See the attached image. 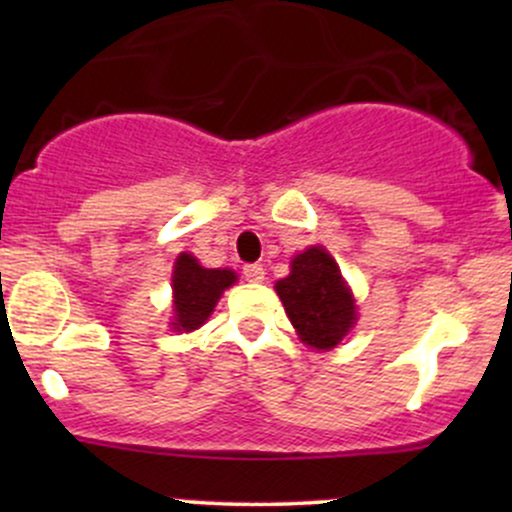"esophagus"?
Here are the masks:
<instances>
[{
    "label": "esophagus",
    "instance_id": "obj_1",
    "mask_svg": "<svg viewBox=\"0 0 512 512\" xmlns=\"http://www.w3.org/2000/svg\"><path fill=\"white\" fill-rule=\"evenodd\" d=\"M243 276L252 284H260V281H264V267L262 264H245Z\"/></svg>",
    "mask_w": 512,
    "mask_h": 512
}]
</instances>
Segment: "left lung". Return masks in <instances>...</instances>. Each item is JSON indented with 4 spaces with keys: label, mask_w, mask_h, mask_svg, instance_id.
<instances>
[{
    "label": "left lung",
    "mask_w": 512,
    "mask_h": 512,
    "mask_svg": "<svg viewBox=\"0 0 512 512\" xmlns=\"http://www.w3.org/2000/svg\"><path fill=\"white\" fill-rule=\"evenodd\" d=\"M274 289L298 337L310 349H334L356 325L354 293L322 245H313L293 257L291 274L276 281Z\"/></svg>",
    "instance_id": "obj_1"
}]
</instances>
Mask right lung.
Masks as SVG:
<instances>
[{
    "label": "right lung",
    "mask_w": 512,
    "mask_h": 512,
    "mask_svg": "<svg viewBox=\"0 0 512 512\" xmlns=\"http://www.w3.org/2000/svg\"><path fill=\"white\" fill-rule=\"evenodd\" d=\"M238 281L231 269H207L197 257L182 252L173 269V327L175 332H192L214 313L221 293Z\"/></svg>",
    "instance_id": "1"
}]
</instances>
